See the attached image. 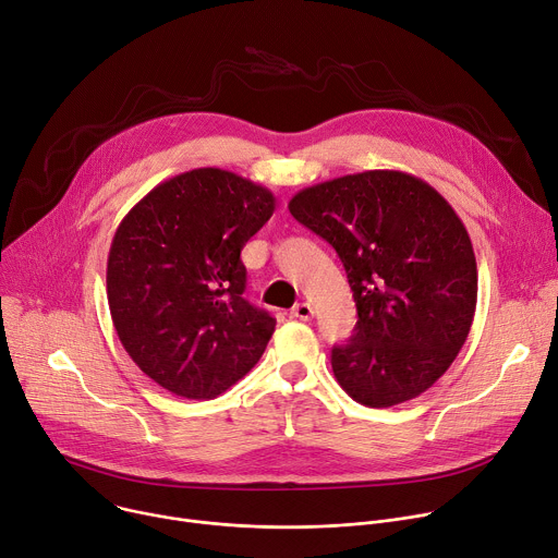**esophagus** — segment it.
I'll use <instances>...</instances> for the list:
<instances>
[{
  "instance_id": "34e87169",
  "label": "esophagus",
  "mask_w": 558,
  "mask_h": 558,
  "mask_svg": "<svg viewBox=\"0 0 558 558\" xmlns=\"http://www.w3.org/2000/svg\"><path fill=\"white\" fill-rule=\"evenodd\" d=\"M312 314H314V310H312L310 302H298V305L291 310V316L298 318V320H310Z\"/></svg>"
}]
</instances>
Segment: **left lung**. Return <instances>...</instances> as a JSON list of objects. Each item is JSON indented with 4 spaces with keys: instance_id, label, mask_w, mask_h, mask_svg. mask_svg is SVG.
I'll use <instances>...</instances> for the list:
<instances>
[{
    "instance_id": "obj_1",
    "label": "left lung",
    "mask_w": 558,
    "mask_h": 558,
    "mask_svg": "<svg viewBox=\"0 0 558 558\" xmlns=\"http://www.w3.org/2000/svg\"><path fill=\"white\" fill-rule=\"evenodd\" d=\"M291 216L338 253L359 323L331 349L338 385L367 408L427 391L459 356L478 295L470 233L449 202L402 171H363L298 191Z\"/></svg>"
}]
</instances>
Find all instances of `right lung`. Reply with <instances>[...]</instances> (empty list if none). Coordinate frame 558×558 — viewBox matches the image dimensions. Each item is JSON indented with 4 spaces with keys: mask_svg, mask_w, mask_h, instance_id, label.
Listing matches in <instances>:
<instances>
[{
    "mask_svg": "<svg viewBox=\"0 0 558 558\" xmlns=\"http://www.w3.org/2000/svg\"><path fill=\"white\" fill-rule=\"evenodd\" d=\"M274 209L269 189L207 167L150 189L116 229L107 263L113 327L167 391L216 398L260 361L276 318L242 298L240 251Z\"/></svg>",
    "mask_w": 558,
    "mask_h": 558,
    "instance_id": "right-lung-1",
    "label": "right lung"
}]
</instances>
